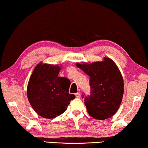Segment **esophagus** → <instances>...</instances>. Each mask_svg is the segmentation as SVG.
Listing matches in <instances>:
<instances>
[{"instance_id":"esophagus-1","label":"esophagus","mask_w":148,"mask_h":148,"mask_svg":"<svg viewBox=\"0 0 148 148\" xmlns=\"http://www.w3.org/2000/svg\"><path fill=\"white\" fill-rule=\"evenodd\" d=\"M75 96H76V97H80V96H81V92H78L77 93H76L75 94Z\"/></svg>"}]
</instances>
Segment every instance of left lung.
I'll return each instance as SVG.
<instances>
[{
    "label": "left lung",
    "instance_id": "obj_1",
    "mask_svg": "<svg viewBox=\"0 0 148 148\" xmlns=\"http://www.w3.org/2000/svg\"><path fill=\"white\" fill-rule=\"evenodd\" d=\"M76 66L90 76V95L84 99L88 112L97 120H105L114 115L123 95V79L112 59Z\"/></svg>",
    "mask_w": 148,
    "mask_h": 148
}]
</instances>
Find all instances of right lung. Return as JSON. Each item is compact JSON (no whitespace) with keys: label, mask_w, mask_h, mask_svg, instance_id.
Segmentation results:
<instances>
[{"label":"right lung","mask_w":148,"mask_h":148,"mask_svg":"<svg viewBox=\"0 0 148 148\" xmlns=\"http://www.w3.org/2000/svg\"><path fill=\"white\" fill-rule=\"evenodd\" d=\"M61 67L40 62L34 69L28 81V101L41 117L51 119L64 113L75 97L70 94L69 80L58 77Z\"/></svg>","instance_id":"obj_1"}]
</instances>
